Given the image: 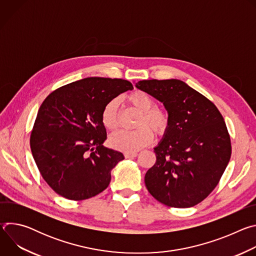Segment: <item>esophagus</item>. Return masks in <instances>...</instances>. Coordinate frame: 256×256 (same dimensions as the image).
Masks as SVG:
<instances>
[{
    "instance_id": "esophagus-1",
    "label": "esophagus",
    "mask_w": 256,
    "mask_h": 256,
    "mask_svg": "<svg viewBox=\"0 0 256 256\" xmlns=\"http://www.w3.org/2000/svg\"><path fill=\"white\" fill-rule=\"evenodd\" d=\"M136 156H138V153H124V157L126 159H130V158H134Z\"/></svg>"
}]
</instances>
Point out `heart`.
Returning a JSON list of instances; mask_svg holds the SVG:
<instances>
[{"instance_id":"heart-1","label":"heart","mask_w":256,"mask_h":256,"mask_svg":"<svg viewBox=\"0 0 256 256\" xmlns=\"http://www.w3.org/2000/svg\"><path fill=\"white\" fill-rule=\"evenodd\" d=\"M128 102L140 112L134 130H120L108 138L110 147L134 153L152 142L154 132L164 134L169 126V116L165 109L155 106L154 98L144 91L138 90L126 97ZM101 122L108 130H114L118 126V102L116 99L108 101L101 112Z\"/></svg>"}]
</instances>
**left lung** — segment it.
I'll return each mask as SVG.
<instances>
[{
    "instance_id": "obj_1",
    "label": "left lung",
    "mask_w": 256,
    "mask_h": 256,
    "mask_svg": "<svg viewBox=\"0 0 256 256\" xmlns=\"http://www.w3.org/2000/svg\"><path fill=\"white\" fill-rule=\"evenodd\" d=\"M136 88L163 102L169 126L144 175L148 192L171 208L196 206L214 190L231 157V140L216 106L184 82L142 80Z\"/></svg>"
}]
</instances>
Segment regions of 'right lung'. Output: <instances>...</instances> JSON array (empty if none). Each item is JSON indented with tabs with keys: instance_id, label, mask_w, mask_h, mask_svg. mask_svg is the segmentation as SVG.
<instances>
[{
	"instance_id": "add662e5",
	"label": "right lung",
	"mask_w": 256,
	"mask_h": 256,
	"mask_svg": "<svg viewBox=\"0 0 256 256\" xmlns=\"http://www.w3.org/2000/svg\"><path fill=\"white\" fill-rule=\"evenodd\" d=\"M122 79L90 77L52 91L42 102L30 134L38 168L54 192L84 200L107 188L120 152L105 148L101 122L104 105L128 90Z\"/></svg>"
}]
</instances>
